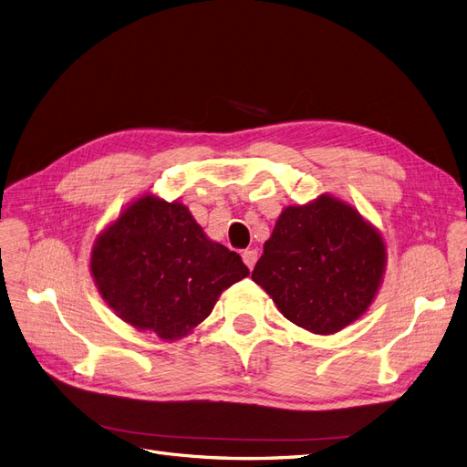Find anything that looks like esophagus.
<instances>
[{
	"mask_svg": "<svg viewBox=\"0 0 467 467\" xmlns=\"http://www.w3.org/2000/svg\"><path fill=\"white\" fill-rule=\"evenodd\" d=\"M243 260H244L246 267L252 271L254 265H255V262H257V252H255V250H244V252H243Z\"/></svg>",
	"mask_w": 467,
	"mask_h": 467,
	"instance_id": "34e87169",
	"label": "esophagus"
}]
</instances>
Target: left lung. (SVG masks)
Returning <instances> with one entry per match:
<instances>
[{
    "label": "left lung",
    "mask_w": 467,
    "mask_h": 467,
    "mask_svg": "<svg viewBox=\"0 0 467 467\" xmlns=\"http://www.w3.org/2000/svg\"><path fill=\"white\" fill-rule=\"evenodd\" d=\"M385 264L377 229L352 205L323 194L285 207L252 279L288 321L316 335H333L366 314Z\"/></svg>",
    "instance_id": "obj_1"
}]
</instances>
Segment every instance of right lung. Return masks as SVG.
I'll return each mask as SVG.
<instances>
[{
  "label": "right lung",
  "mask_w": 467,
  "mask_h": 467,
  "mask_svg": "<svg viewBox=\"0 0 467 467\" xmlns=\"http://www.w3.org/2000/svg\"><path fill=\"white\" fill-rule=\"evenodd\" d=\"M90 269L101 298L138 331L175 340L224 288L250 275L236 252L207 238L181 202L138 198L103 231Z\"/></svg>",
  "instance_id": "1"
}]
</instances>
